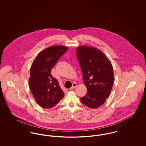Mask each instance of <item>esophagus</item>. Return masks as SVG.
I'll list each match as a JSON object with an SVG mask.
<instances>
[{"label": "esophagus", "mask_w": 146, "mask_h": 146, "mask_svg": "<svg viewBox=\"0 0 146 146\" xmlns=\"http://www.w3.org/2000/svg\"><path fill=\"white\" fill-rule=\"evenodd\" d=\"M76 86H77V85H76V83L73 84H72V86L70 88V90H72V89H73L76 88Z\"/></svg>", "instance_id": "1"}]
</instances>
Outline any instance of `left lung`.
<instances>
[{
  "mask_svg": "<svg viewBox=\"0 0 146 146\" xmlns=\"http://www.w3.org/2000/svg\"><path fill=\"white\" fill-rule=\"evenodd\" d=\"M76 51L87 88V93L81 97V102L88 107L97 108L104 104L111 92L114 81L111 62L96 48L80 46Z\"/></svg>",
  "mask_w": 146,
  "mask_h": 146,
  "instance_id": "left-lung-1",
  "label": "left lung"
}]
</instances>
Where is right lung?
I'll return each instance as SVG.
<instances>
[{
	"label": "right lung",
	"instance_id": "right-lung-1",
	"mask_svg": "<svg viewBox=\"0 0 146 146\" xmlns=\"http://www.w3.org/2000/svg\"><path fill=\"white\" fill-rule=\"evenodd\" d=\"M68 49L64 46H50L41 51L32 63L29 85L36 103L44 108L54 107L64 95L51 70Z\"/></svg>",
	"mask_w": 146,
	"mask_h": 146
}]
</instances>
